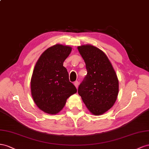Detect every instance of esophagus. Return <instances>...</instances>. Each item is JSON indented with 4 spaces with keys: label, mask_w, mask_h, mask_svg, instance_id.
I'll list each match as a JSON object with an SVG mask.
<instances>
[{
    "label": "esophagus",
    "mask_w": 149,
    "mask_h": 149,
    "mask_svg": "<svg viewBox=\"0 0 149 149\" xmlns=\"http://www.w3.org/2000/svg\"><path fill=\"white\" fill-rule=\"evenodd\" d=\"M79 82L78 81H75V82H74V85H75V87L76 88H78V86H79Z\"/></svg>",
    "instance_id": "esophagus-1"
}]
</instances>
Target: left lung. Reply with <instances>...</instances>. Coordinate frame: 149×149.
<instances>
[{
    "label": "left lung",
    "mask_w": 149,
    "mask_h": 149,
    "mask_svg": "<svg viewBox=\"0 0 149 149\" xmlns=\"http://www.w3.org/2000/svg\"><path fill=\"white\" fill-rule=\"evenodd\" d=\"M77 49L87 71L79 87V95L89 111L95 116H100L111 108L117 100V74L103 51L92 45H83Z\"/></svg>",
    "instance_id": "left-lung-1"
}]
</instances>
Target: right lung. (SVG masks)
<instances>
[{
	"instance_id": "right-lung-1",
	"label": "right lung",
	"mask_w": 149,
	"mask_h": 149,
	"mask_svg": "<svg viewBox=\"0 0 149 149\" xmlns=\"http://www.w3.org/2000/svg\"><path fill=\"white\" fill-rule=\"evenodd\" d=\"M71 51L69 46L56 44L45 50L36 62L31 81V93L37 107L47 113H58L67 99L77 92L63 66Z\"/></svg>"
}]
</instances>
